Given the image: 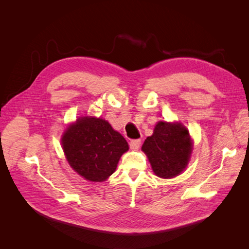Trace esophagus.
I'll return each mask as SVG.
<instances>
[{
  "label": "esophagus",
  "instance_id": "esophagus-1",
  "mask_svg": "<svg viewBox=\"0 0 249 249\" xmlns=\"http://www.w3.org/2000/svg\"><path fill=\"white\" fill-rule=\"evenodd\" d=\"M141 144V140L139 139H134L130 142V148L133 150H138Z\"/></svg>",
  "mask_w": 249,
  "mask_h": 249
}]
</instances>
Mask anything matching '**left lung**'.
Wrapping results in <instances>:
<instances>
[{"mask_svg": "<svg viewBox=\"0 0 249 249\" xmlns=\"http://www.w3.org/2000/svg\"><path fill=\"white\" fill-rule=\"evenodd\" d=\"M154 172L159 178H175L187 166L192 150L189 132L180 124L160 122L143 143Z\"/></svg>", "mask_w": 249, "mask_h": 249, "instance_id": "1", "label": "left lung"}]
</instances>
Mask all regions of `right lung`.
<instances>
[{"label":"right lung","instance_id":"1","mask_svg":"<svg viewBox=\"0 0 249 249\" xmlns=\"http://www.w3.org/2000/svg\"><path fill=\"white\" fill-rule=\"evenodd\" d=\"M62 147L71 166L92 182L107 179L129 149L125 139L102 118L83 117L67 127Z\"/></svg>","mask_w":249,"mask_h":249}]
</instances>
